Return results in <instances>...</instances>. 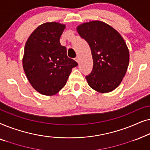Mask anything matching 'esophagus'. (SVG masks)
<instances>
[{
  "label": "esophagus",
  "mask_w": 150,
  "mask_h": 150,
  "mask_svg": "<svg viewBox=\"0 0 150 150\" xmlns=\"http://www.w3.org/2000/svg\"><path fill=\"white\" fill-rule=\"evenodd\" d=\"M75 60H76V61L77 63H79V57H76V58L75 59Z\"/></svg>",
  "instance_id": "esophagus-1"
}]
</instances>
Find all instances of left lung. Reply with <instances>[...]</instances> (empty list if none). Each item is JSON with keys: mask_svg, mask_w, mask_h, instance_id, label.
Instances as JSON below:
<instances>
[{"mask_svg": "<svg viewBox=\"0 0 150 150\" xmlns=\"http://www.w3.org/2000/svg\"><path fill=\"white\" fill-rule=\"evenodd\" d=\"M80 36L89 44L93 57L88 85L97 92L108 93L122 83L129 65L130 54L122 35L105 22L94 20L77 26Z\"/></svg>", "mask_w": 150, "mask_h": 150, "instance_id": "left-lung-1", "label": "left lung"}]
</instances>
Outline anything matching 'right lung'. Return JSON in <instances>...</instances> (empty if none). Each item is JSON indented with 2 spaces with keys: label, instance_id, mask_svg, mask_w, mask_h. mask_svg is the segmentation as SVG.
<instances>
[{
  "label": "right lung",
  "instance_id": "right-lung-1",
  "mask_svg": "<svg viewBox=\"0 0 150 150\" xmlns=\"http://www.w3.org/2000/svg\"><path fill=\"white\" fill-rule=\"evenodd\" d=\"M65 24L46 22L30 34L24 47L22 66L28 81L39 93L53 96L66 84L78 63L67 56L60 44Z\"/></svg>",
  "mask_w": 150,
  "mask_h": 150
}]
</instances>
